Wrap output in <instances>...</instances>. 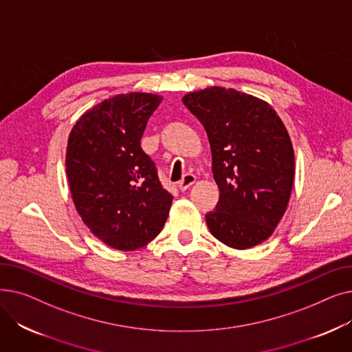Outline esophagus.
<instances>
[{"label":"esophagus","mask_w":352,"mask_h":352,"mask_svg":"<svg viewBox=\"0 0 352 352\" xmlns=\"http://www.w3.org/2000/svg\"><path fill=\"white\" fill-rule=\"evenodd\" d=\"M195 179H197V178H195L194 174H190V173L186 174V175L182 177V179L178 182L179 190H181V191H186L187 188H190V187L192 186V184L195 182Z\"/></svg>","instance_id":"1"}]
</instances>
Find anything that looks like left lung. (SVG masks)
Listing matches in <instances>:
<instances>
[{
    "label": "left lung",
    "mask_w": 352,
    "mask_h": 352,
    "mask_svg": "<svg viewBox=\"0 0 352 352\" xmlns=\"http://www.w3.org/2000/svg\"><path fill=\"white\" fill-rule=\"evenodd\" d=\"M184 104L204 125L219 188L206 215L211 234L236 250L260 244L283 218L294 181V150L271 105L232 88L190 92Z\"/></svg>",
    "instance_id": "obj_1"
}]
</instances>
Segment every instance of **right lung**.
Listing matches in <instances>:
<instances>
[{"label":"right lung","instance_id":"obj_1","mask_svg":"<svg viewBox=\"0 0 352 352\" xmlns=\"http://www.w3.org/2000/svg\"><path fill=\"white\" fill-rule=\"evenodd\" d=\"M161 97L129 92L104 100L74 125L67 177L74 204L91 232L120 251L146 245L162 230L173 195L141 148Z\"/></svg>","mask_w":352,"mask_h":352}]
</instances>
